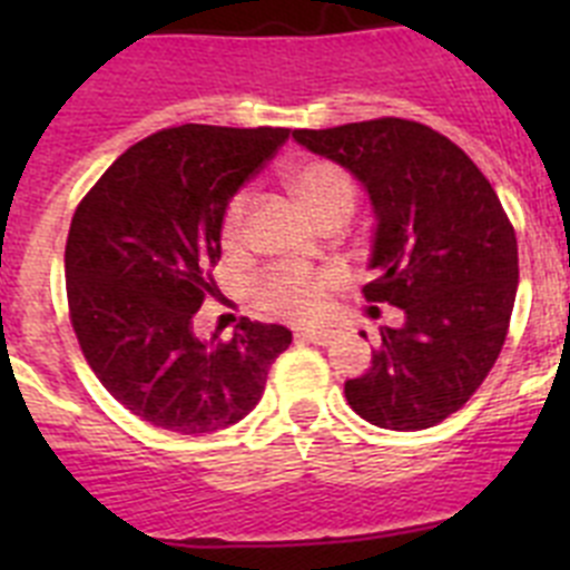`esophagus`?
Listing matches in <instances>:
<instances>
[{"label":"esophagus","mask_w":570,"mask_h":570,"mask_svg":"<svg viewBox=\"0 0 570 570\" xmlns=\"http://www.w3.org/2000/svg\"><path fill=\"white\" fill-rule=\"evenodd\" d=\"M296 336H299V340L316 342V345H328V342L336 336V331L334 328H299L296 331Z\"/></svg>","instance_id":"1"}]
</instances>
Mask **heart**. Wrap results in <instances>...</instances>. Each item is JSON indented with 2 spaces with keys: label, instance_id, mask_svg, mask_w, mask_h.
Here are the masks:
<instances>
[{
  "label": "heart",
  "instance_id": "1",
  "mask_svg": "<svg viewBox=\"0 0 570 570\" xmlns=\"http://www.w3.org/2000/svg\"><path fill=\"white\" fill-rule=\"evenodd\" d=\"M285 188L296 205L305 210L311 223L331 225L345 223L356 205V185L345 168L331 159H302L285 170ZM248 214V194L242 190L228 203L223 214L225 248H236L245 230ZM340 288L336 271H299L274 268L262 276L256 285V302L268 314L282 320L311 322L325 311L328 296Z\"/></svg>",
  "mask_w": 570,
  "mask_h": 570
}]
</instances>
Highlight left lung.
<instances>
[{
  "mask_svg": "<svg viewBox=\"0 0 570 570\" xmlns=\"http://www.w3.org/2000/svg\"><path fill=\"white\" fill-rule=\"evenodd\" d=\"M294 139L365 185L380 276L362 294L405 314L400 328H380L365 374L345 382L347 405L391 431L436 425L476 394L505 345L520 256L500 196L460 145L411 119Z\"/></svg>",
  "mask_w": 570,
  "mask_h": 570,
  "instance_id": "1",
  "label": "left lung"
}]
</instances>
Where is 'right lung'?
Wrapping results in <instances>:
<instances>
[{
	"mask_svg": "<svg viewBox=\"0 0 570 570\" xmlns=\"http://www.w3.org/2000/svg\"><path fill=\"white\" fill-rule=\"evenodd\" d=\"M288 128L179 125L130 145L85 194L65 245L70 325L85 360L130 414L174 434L234 425L262 400L291 345L285 325L242 316L228 342L194 316L223 248L230 196Z\"/></svg>",
	"mask_w": 570,
	"mask_h": 570,
	"instance_id": "right-lung-1",
	"label": "right lung"
}]
</instances>
